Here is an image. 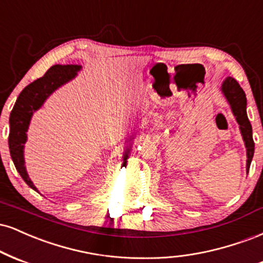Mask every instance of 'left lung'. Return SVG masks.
I'll return each instance as SVG.
<instances>
[{
    "instance_id": "left-lung-1",
    "label": "left lung",
    "mask_w": 263,
    "mask_h": 263,
    "mask_svg": "<svg viewBox=\"0 0 263 263\" xmlns=\"http://www.w3.org/2000/svg\"><path fill=\"white\" fill-rule=\"evenodd\" d=\"M221 92H223L225 98L229 102L231 110L237 124L240 125V132H241L243 143L246 146V154H248V163H246V170L249 171L250 165H251L252 157L255 153V143L252 139V126L251 123L246 114V95L243 89L233 77H228L221 85Z\"/></svg>"
}]
</instances>
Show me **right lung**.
Instances as JSON below:
<instances>
[{"label": "right lung", "instance_id": "add662e5", "mask_svg": "<svg viewBox=\"0 0 263 263\" xmlns=\"http://www.w3.org/2000/svg\"><path fill=\"white\" fill-rule=\"evenodd\" d=\"M80 69H81L80 65H54V66H51L46 71L44 76L24 87L23 91L18 96L11 116H9V153H11V157L13 160L15 168L20 172L22 178L34 191L38 190L27 174L23 156V149L27 141V130L28 126H29L30 118H32L33 113L43 106L46 98L55 89L72 80Z\"/></svg>", "mask_w": 263, "mask_h": 263}]
</instances>
